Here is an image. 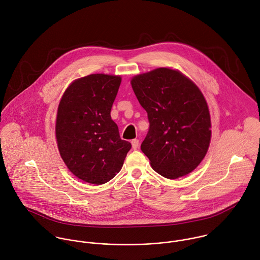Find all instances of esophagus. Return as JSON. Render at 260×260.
<instances>
[{
    "mask_svg": "<svg viewBox=\"0 0 260 260\" xmlns=\"http://www.w3.org/2000/svg\"><path fill=\"white\" fill-rule=\"evenodd\" d=\"M131 143H132V148L134 149V150H136V149L139 147V140L138 139H133L131 141Z\"/></svg>",
    "mask_w": 260,
    "mask_h": 260,
    "instance_id": "obj_1",
    "label": "esophagus"
}]
</instances>
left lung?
I'll return each instance as SVG.
<instances>
[{
  "label": "left lung",
  "mask_w": 260,
  "mask_h": 260,
  "mask_svg": "<svg viewBox=\"0 0 260 260\" xmlns=\"http://www.w3.org/2000/svg\"><path fill=\"white\" fill-rule=\"evenodd\" d=\"M133 91L148 115L141 144L152 168L168 179L192 172L210 144L211 121L199 88L177 70L158 68L132 78Z\"/></svg>",
  "instance_id": "obj_1"
}]
</instances>
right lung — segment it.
Here are the masks:
<instances>
[{
  "label": "right lung",
  "mask_w": 260,
  "mask_h": 260,
  "mask_svg": "<svg viewBox=\"0 0 260 260\" xmlns=\"http://www.w3.org/2000/svg\"><path fill=\"white\" fill-rule=\"evenodd\" d=\"M120 76L91 74L66 89L56 119L60 155L79 179L104 184L121 170L131 143L122 140L111 119Z\"/></svg>",
  "instance_id": "right-lung-1"
}]
</instances>
